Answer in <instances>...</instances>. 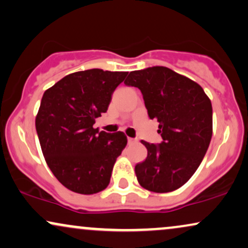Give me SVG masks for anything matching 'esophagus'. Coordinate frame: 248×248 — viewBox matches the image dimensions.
Returning <instances> with one entry per match:
<instances>
[{
  "label": "esophagus",
  "instance_id": "esophagus-1",
  "mask_svg": "<svg viewBox=\"0 0 248 248\" xmlns=\"http://www.w3.org/2000/svg\"><path fill=\"white\" fill-rule=\"evenodd\" d=\"M127 140H128V144H131V143H134V142H135V140H134V139H131V137H128Z\"/></svg>",
  "mask_w": 248,
  "mask_h": 248
}]
</instances>
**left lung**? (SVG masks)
<instances>
[{"label": "left lung", "instance_id": "obj_1", "mask_svg": "<svg viewBox=\"0 0 248 248\" xmlns=\"http://www.w3.org/2000/svg\"><path fill=\"white\" fill-rule=\"evenodd\" d=\"M124 84L140 90L162 137L160 144L142 140L147 156L135 166L139 183L153 192L178 189L196 173L211 143V101L198 83L164 66L130 72Z\"/></svg>", "mask_w": 248, "mask_h": 248}]
</instances>
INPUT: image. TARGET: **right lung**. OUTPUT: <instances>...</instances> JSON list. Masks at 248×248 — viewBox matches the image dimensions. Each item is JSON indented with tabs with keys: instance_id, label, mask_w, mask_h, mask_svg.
Listing matches in <instances>:
<instances>
[{
	"instance_id": "obj_1",
	"label": "right lung",
	"mask_w": 248,
	"mask_h": 248,
	"mask_svg": "<svg viewBox=\"0 0 248 248\" xmlns=\"http://www.w3.org/2000/svg\"><path fill=\"white\" fill-rule=\"evenodd\" d=\"M127 74L99 68L75 72L43 93L35 119L41 149L50 170L73 192L93 194L108 186L127 137L93 126Z\"/></svg>"
}]
</instances>
